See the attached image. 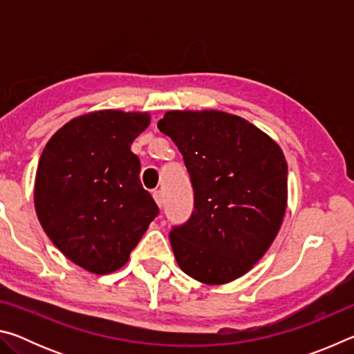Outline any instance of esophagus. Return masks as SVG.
Wrapping results in <instances>:
<instances>
[{"instance_id":"obj_1","label":"esophagus","mask_w":354,"mask_h":354,"mask_svg":"<svg viewBox=\"0 0 354 354\" xmlns=\"http://www.w3.org/2000/svg\"><path fill=\"white\" fill-rule=\"evenodd\" d=\"M153 198H154V201H156V205H158L159 207H162V192L160 190H154L153 192Z\"/></svg>"}]
</instances>
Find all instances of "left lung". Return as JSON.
Instances as JSON below:
<instances>
[{"instance_id": "left-lung-1", "label": "left lung", "mask_w": 354, "mask_h": 354, "mask_svg": "<svg viewBox=\"0 0 354 354\" xmlns=\"http://www.w3.org/2000/svg\"><path fill=\"white\" fill-rule=\"evenodd\" d=\"M158 128L181 151L195 195L192 217L170 232L179 268L211 286L243 277L283 225V149L245 118L214 109L169 111Z\"/></svg>"}]
</instances>
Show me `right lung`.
Returning <instances> with one entry per match:
<instances>
[{
  "label": "right lung",
  "instance_id": "obj_1",
  "mask_svg": "<svg viewBox=\"0 0 354 354\" xmlns=\"http://www.w3.org/2000/svg\"><path fill=\"white\" fill-rule=\"evenodd\" d=\"M149 120L148 112L84 113L57 129L40 156L35 212L50 241L84 270L122 268L159 214L131 151Z\"/></svg>",
  "mask_w": 354,
  "mask_h": 354
}]
</instances>
